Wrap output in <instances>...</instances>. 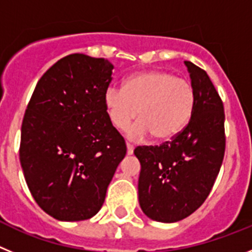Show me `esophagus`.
<instances>
[{
    "instance_id": "1",
    "label": "esophagus",
    "mask_w": 252,
    "mask_h": 252,
    "mask_svg": "<svg viewBox=\"0 0 252 252\" xmlns=\"http://www.w3.org/2000/svg\"><path fill=\"white\" fill-rule=\"evenodd\" d=\"M126 148H127V155H132V154H133V145H132V144L127 142V144H126Z\"/></svg>"
}]
</instances>
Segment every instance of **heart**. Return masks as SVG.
Returning <instances> with one entry per match:
<instances>
[{
  "label": "heart",
  "mask_w": 252,
  "mask_h": 252,
  "mask_svg": "<svg viewBox=\"0 0 252 252\" xmlns=\"http://www.w3.org/2000/svg\"><path fill=\"white\" fill-rule=\"evenodd\" d=\"M104 107L116 128L124 130L139 115L140 120L128 130L132 139L153 133L159 141L170 140L183 130L195 103L192 83L169 72L150 70L132 75L124 88L108 87Z\"/></svg>",
  "instance_id": "b5f03b06"
}]
</instances>
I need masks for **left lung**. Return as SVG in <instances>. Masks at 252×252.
Listing matches in <instances>:
<instances>
[{
    "label": "left lung",
    "instance_id": "8db88e82",
    "mask_svg": "<svg viewBox=\"0 0 252 252\" xmlns=\"http://www.w3.org/2000/svg\"><path fill=\"white\" fill-rule=\"evenodd\" d=\"M194 90L190 121L171 141L137 146L141 164L139 203L158 222L171 223L203 204L222 165L226 148L222 99L203 69L184 62Z\"/></svg>",
    "mask_w": 252,
    "mask_h": 252
}]
</instances>
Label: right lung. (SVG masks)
I'll use <instances>...</instances> for the list:
<instances>
[{"label":"right lung","instance_id":"obj_1","mask_svg":"<svg viewBox=\"0 0 252 252\" xmlns=\"http://www.w3.org/2000/svg\"><path fill=\"white\" fill-rule=\"evenodd\" d=\"M113 65L70 54L44 73L21 126L20 162L35 202L59 221H83L101 209L126 155L103 95Z\"/></svg>","mask_w":252,"mask_h":252}]
</instances>
